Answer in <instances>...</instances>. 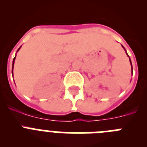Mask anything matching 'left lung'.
<instances>
[{
  "label": "left lung",
  "instance_id": "left-lung-1",
  "mask_svg": "<svg viewBox=\"0 0 147 147\" xmlns=\"http://www.w3.org/2000/svg\"><path fill=\"white\" fill-rule=\"evenodd\" d=\"M122 47L124 48V46H123V45H122ZM124 50H125V49H124ZM126 53H127V51H126ZM127 56H128V54H127ZM128 57H129V56H128ZM129 62H130V63H131V60H130V58H129ZM131 66H132V63H131Z\"/></svg>",
  "mask_w": 147,
  "mask_h": 147
}]
</instances>
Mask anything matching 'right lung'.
Masks as SVG:
<instances>
[{"instance_id": "1", "label": "right lung", "mask_w": 147, "mask_h": 147, "mask_svg": "<svg viewBox=\"0 0 147 147\" xmlns=\"http://www.w3.org/2000/svg\"><path fill=\"white\" fill-rule=\"evenodd\" d=\"M20 48H19V49H18V51H19V50H20ZM15 57H16V56H15V58H14V59H13V63H12V71H11V72H12V74H13V67H14V63H15Z\"/></svg>"}]
</instances>
